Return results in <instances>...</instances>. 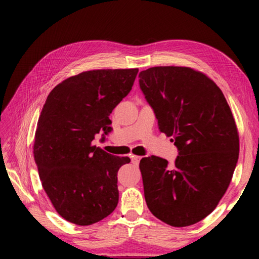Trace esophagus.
Wrapping results in <instances>:
<instances>
[{
  "mask_svg": "<svg viewBox=\"0 0 259 259\" xmlns=\"http://www.w3.org/2000/svg\"><path fill=\"white\" fill-rule=\"evenodd\" d=\"M130 159H131V162H133L134 164H136L137 165L138 163H139V161H140V159H142V156H138V155H130Z\"/></svg>",
  "mask_w": 259,
  "mask_h": 259,
  "instance_id": "esophagus-1",
  "label": "esophagus"
}]
</instances>
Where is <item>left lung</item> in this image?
<instances>
[{"label":"left lung","mask_w":259,"mask_h":259,"mask_svg":"<svg viewBox=\"0 0 259 259\" xmlns=\"http://www.w3.org/2000/svg\"><path fill=\"white\" fill-rule=\"evenodd\" d=\"M139 85L178 148L174 166L154 155L140 160L147 207L165 224L193 225L213 211L233 176L240 147L233 114L216 83L191 67H151L139 73Z\"/></svg>","instance_id":"left-lung-1"}]
</instances>
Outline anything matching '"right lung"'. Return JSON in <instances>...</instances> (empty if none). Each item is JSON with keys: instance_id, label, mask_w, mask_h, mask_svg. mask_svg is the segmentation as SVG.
Instances as JSON below:
<instances>
[{"instance_id": "add662e5", "label": "right lung", "mask_w": 259, "mask_h": 259, "mask_svg": "<svg viewBox=\"0 0 259 259\" xmlns=\"http://www.w3.org/2000/svg\"><path fill=\"white\" fill-rule=\"evenodd\" d=\"M138 68L95 69L64 80L48 96L38 117L34 159L42 186L61 217L87 226L119 202L117 171L128 156L93 144L112 128L109 114L130 93Z\"/></svg>"}]
</instances>
